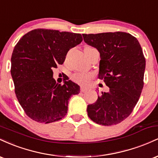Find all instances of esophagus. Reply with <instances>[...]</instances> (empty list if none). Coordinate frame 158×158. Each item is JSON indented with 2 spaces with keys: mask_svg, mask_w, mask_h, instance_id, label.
<instances>
[{
  "mask_svg": "<svg viewBox=\"0 0 158 158\" xmlns=\"http://www.w3.org/2000/svg\"><path fill=\"white\" fill-rule=\"evenodd\" d=\"M80 90H81V92H85L87 90V88H84V87H81Z\"/></svg>",
  "mask_w": 158,
  "mask_h": 158,
  "instance_id": "1",
  "label": "esophagus"
}]
</instances>
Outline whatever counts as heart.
I'll return each instance as SVG.
<instances>
[{
    "instance_id": "b5f03b06",
    "label": "heart",
    "mask_w": 158,
    "mask_h": 158,
    "mask_svg": "<svg viewBox=\"0 0 158 158\" xmlns=\"http://www.w3.org/2000/svg\"><path fill=\"white\" fill-rule=\"evenodd\" d=\"M91 77L90 74H85V73H78L74 75L73 77V79L75 82L82 85H86L88 84L89 80Z\"/></svg>"
}]
</instances>
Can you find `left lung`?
<instances>
[{
	"label": "left lung",
	"mask_w": 158,
	"mask_h": 158,
	"mask_svg": "<svg viewBox=\"0 0 158 158\" xmlns=\"http://www.w3.org/2000/svg\"><path fill=\"white\" fill-rule=\"evenodd\" d=\"M84 41L100 55L99 79L109 88L87 108L91 120L102 126L118 124L135 108L143 87L146 59L139 41L123 32L82 34Z\"/></svg>",
	"instance_id": "1"
}]
</instances>
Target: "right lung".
<instances>
[{
  "instance_id": "add662e5",
  "label": "right lung",
  "mask_w": 158,
  "mask_h": 158,
  "mask_svg": "<svg viewBox=\"0 0 158 158\" xmlns=\"http://www.w3.org/2000/svg\"><path fill=\"white\" fill-rule=\"evenodd\" d=\"M81 41L79 33L37 29L15 45L11 75L18 100L33 120L53 123L68 113L69 99L79 94L80 88L71 80L64 79L62 85L56 83L52 68L63 64L69 50Z\"/></svg>"
}]
</instances>
